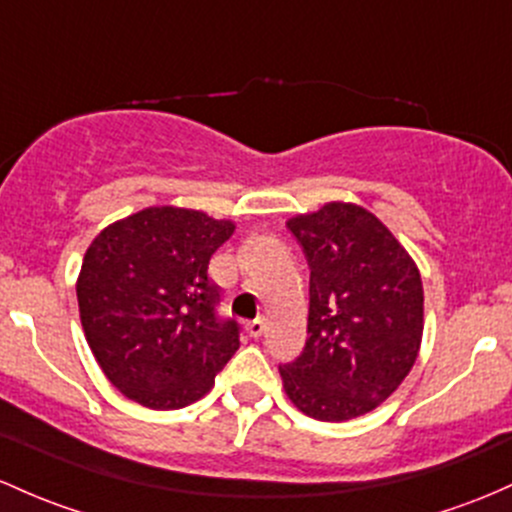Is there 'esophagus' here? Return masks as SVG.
<instances>
[{"instance_id":"obj_1","label":"esophagus","mask_w":512,"mask_h":512,"mask_svg":"<svg viewBox=\"0 0 512 512\" xmlns=\"http://www.w3.org/2000/svg\"><path fill=\"white\" fill-rule=\"evenodd\" d=\"M245 331H247V336H250V338H260L262 333L267 331L265 319H255V321H250V324L245 326Z\"/></svg>"}]
</instances>
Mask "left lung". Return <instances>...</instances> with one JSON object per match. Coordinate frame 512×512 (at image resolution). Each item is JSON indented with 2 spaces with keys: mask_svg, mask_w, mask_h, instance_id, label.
<instances>
[{
  "mask_svg": "<svg viewBox=\"0 0 512 512\" xmlns=\"http://www.w3.org/2000/svg\"><path fill=\"white\" fill-rule=\"evenodd\" d=\"M309 262L306 346L279 365L289 400L321 422L375 410L407 378L422 341L424 292L395 235L353 203L287 223Z\"/></svg>",
  "mask_w": 512,
  "mask_h": 512,
  "instance_id": "8db88e82",
  "label": "left lung"
}]
</instances>
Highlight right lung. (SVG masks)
I'll use <instances>...</instances> for the list:
<instances>
[{"label":"right lung","instance_id":"right-lung-1","mask_svg":"<svg viewBox=\"0 0 512 512\" xmlns=\"http://www.w3.org/2000/svg\"><path fill=\"white\" fill-rule=\"evenodd\" d=\"M235 225L186 208H144L85 252L78 306L88 346L112 385L149 410H181L211 390L240 348L218 314L213 252Z\"/></svg>","mask_w":512,"mask_h":512}]
</instances>
